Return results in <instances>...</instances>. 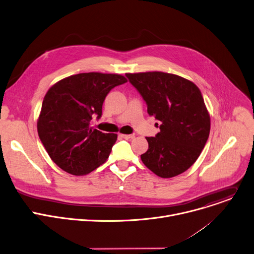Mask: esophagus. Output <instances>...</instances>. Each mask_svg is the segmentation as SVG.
Returning <instances> with one entry per match:
<instances>
[{
    "mask_svg": "<svg viewBox=\"0 0 254 254\" xmlns=\"http://www.w3.org/2000/svg\"><path fill=\"white\" fill-rule=\"evenodd\" d=\"M121 137L124 139H132L134 138V134H121Z\"/></svg>",
    "mask_w": 254,
    "mask_h": 254,
    "instance_id": "34e87169",
    "label": "esophagus"
}]
</instances>
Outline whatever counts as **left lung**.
Masks as SVG:
<instances>
[{
    "instance_id": "left-lung-1",
    "label": "left lung",
    "mask_w": 254,
    "mask_h": 254,
    "mask_svg": "<svg viewBox=\"0 0 254 254\" xmlns=\"http://www.w3.org/2000/svg\"><path fill=\"white\" fill-rule=\"evenodd\" d=\"M126 76L146 102L149 116L160 122V132L146 137L142 162L160 178L183 174L198 159L210 134V114L200 89L185 77L162 71Z\"/></svg>"
}]
</instances>
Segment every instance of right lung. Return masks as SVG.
I'll list each match as a JSON object with an SVG mask.
<instances>
[{
    "instance_id": "add662e5",
    "label": "right lung",
    "mask_w": 254,
    "mask_h": 254,
    "mask_svg": "<svg viewBox=\"0 0 254 254\" xmlns=\"http://www.w3.org/2000/svg\"><path fill=\"white\" fill-rule=\"evenodd\" d=\"M126 81L117 73L84 72L63 78L47 91L37 131L48 155L63 171L83 176L106 162L117 134L93 129L92 116H102L108 93Z\"/></svg>"
}]
</instances>
